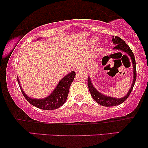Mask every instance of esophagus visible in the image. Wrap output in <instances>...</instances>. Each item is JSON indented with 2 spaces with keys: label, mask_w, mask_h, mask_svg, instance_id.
<instances>
[{
  "label": "esophagus",
  "mask_w": 148,
  "mask_h": 148,
  "mask_svg": "<svg viewBox=\"0 0 148 148\" xmlns=\"http://www.w3.org/2000/svg\"><path fill=\"white\" fill-rule=\"evenodd\" d=\"M79 69H80L79 66V65H76V66H75V71H78L79 70Z\"/></svg>",
  "instance_id": "1"
}]
</instances>
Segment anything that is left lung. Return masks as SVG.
I'll list each match as a JSON object with an SVG mask.
<instances>
[{
  "mask_svg": "<svg viewBox=\"0 0 148 148\" xmlns=\"http://www.w3.org/2000/svg\"><path fill=\"white\" fill-rule=\"evenodd\" d=\"M112 42L114 44V49L121 50V51L124 52L125 54V55L129 56L131 58V62H132V65L133 68V80L132 85H131V88L129 91L127 93V94L125 97L121 98H115L113 97L110 96H106L104 94H102L100 93L98 91L96 90V89L94 88L93 86L92 83L91 82V79L90 77H88V86L89 88V90L91 95H92V98L98 104H100L101 106H117L122 104L123 102H124L125 100L128 98L129 95L132 92V90L134 86L135 80H136V77H137V73H136V63H135V59L134 54H133L132 50H131V48L129 47V46L125 43L124 40L121 39V38L118 37V36H112Z\"/></svg>",
  "mask_w": 148,
  "mask_h": 148,
  "instance_id": "left-lung-1",
  "label": "left lung"
}]
</instances>
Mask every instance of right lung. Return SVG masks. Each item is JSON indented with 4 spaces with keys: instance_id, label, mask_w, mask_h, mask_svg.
<instances>
[{
    "instance_id": "1",
    "label": "right lung",
    "mask_w": 148,
    "mask_h": 148,
    "mask_svg": "<svg viewBox=\"0 0 148 148\" xmlns=\"http://www.w3.org/2000/svg\"><path fill=\"white\" fill-rule=\"evenodd\" d=\"M75 77V73L72 71L64 77L58 83L57 86L49 96L44 99H32L28 97L22 90L19 84V78L17 82L19 83L20 89L25 98L33 106L42 110H54L59 108L65 102L69 91V88Z\"/></svg>"
}]
</instances>
